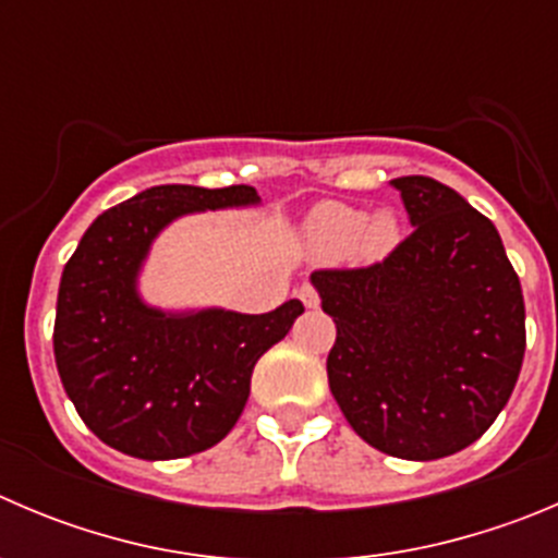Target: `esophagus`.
<instances>
[{"label":"esophagus","mask_w":558,"mask_h":558,"mask_svg":"<svg viewBox=\"0 0 558 558\" xmlns=\"http://www.w3.org/2000/svg\"><path fill=\"white\" fill-rule=\"evenodd\" d=\"M299 299H301V304L306 306V310H315V306L320 304V295H317V290L312 288V284H301Z\"/></svg>","instance_id":"34e87169"}]
</instances>
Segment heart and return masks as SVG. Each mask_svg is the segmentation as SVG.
I'll use <instances>...</instances> for the list:
<instances>
[{"instance_id":"b5f03b06","label":"heart","mask_w":558,"mask_h":558,"mask_svg":"<svg viewBox=\"0 0 558 558\" xmlns=\"http://www.w3.org/2000/svg\"><path fill=\"white\" fill-rule=\"evenodd\" d=\"M400 235L395 214L378 210V214L364 216V210L350 208L342 203H323L312 210L306 219V241L317 257L339 259H380Z\"/></svg>"}]
</instances>
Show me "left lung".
<instances>
[{"mask_svg":"<svg viewBox=\"0 0 558 558\" xmlns=\"http://www.w3.org/2000/svg\"><path fill=\"white\" fill-rule=\"evenodd\" d=\"M413 232L367 268L312 274L337 323L328 386L378 452L438 460L474 444L521 375L526 306L498 230L449 185L391 180Z\"/></svg>","mask_w":558,"mask_h":558,"instance_id":"left-lung-1","label":"left lung"}]
</instances>
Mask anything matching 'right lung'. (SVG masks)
<instances>
[{"instance_id": "obj_1", "label": "right lung", "mask_w": 558, "mask_h": 558, "mask_svg": "<svg viewBox=\"0 0 558 558\" xmlns=\"http://www.w3.org/2000/svg\"><path fill=\"white\" fill-rule=\"evenodd\" d=\"M252 185H153L89 225L62 270L54 359L82 422L117 452L174 460L205 452L235 427L259 355L288 337L299 299L265 315L161 312L136 276L178 216L257 205Z\"/></svg>"}]
</instances>
